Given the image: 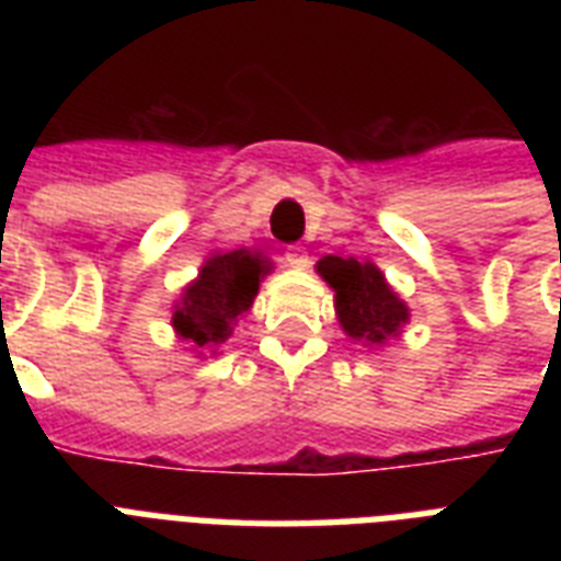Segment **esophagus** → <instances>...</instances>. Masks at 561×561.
Returning <instances> with one entry per match:
<instances>
[{
    "label": "esophagus",
    "mask_w": 561,
    "mask_h": 561,
    "mask_svg": "<svg viewBox=\"0 0 561 561\" xmlns=\"http://www.w3.org/2000/svg\"><path fill=\"white\" fill-rule=\"evenodd\" d=\"M285 262H288V267L306 271V267H308V253H306V250H302V247H288V250H285Z\"/></svg>",
    "instance_id": "esophagus-1"
}]
</instances>
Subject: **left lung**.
I'll return each mask as SVG.
<instances>
[{
	"mask_svg": "<svg viewBox=\"0 0 561 561\" xmlns=\"http://www.w3.org/2000/svg\"><path fill=\"white\" fill-rule=\"evenodd\" d=\"M317 273L332 285L334 311L352 341L381 346L408 323V306L387 285L383 273L373 262H358L352 255L350 259L323 255L317 262Z\"/></svg>",
	"mask_w": 561,
	"mask_h": 561,
	"instance_id": "1",
	"label": "left lung"
}]
</instances>
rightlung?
<instances>
[{
    "label": "right lung",
    "mask_w": 561,
    "mask_h": 561,
    "mask_svg": "<svg viewBox=\"0 0 561 561\" xmlns=\"http://www.w3.org/2000/svg\"><path fill=\"white\" fill-rule=\"evenodd\" d=\"M267 273L271 259L255 250L211 253L197 279L186 285L171 314V325L180 341L192 343L197 355L218 352L220 343L229 341L238 320L250 311Z\"/></svg>",
    "instance_id": "add662e5"
}]
</instances>
